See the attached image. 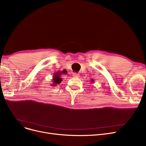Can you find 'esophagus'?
<instances>
[{"mask_svg": "<svg viewBox=\"0 0 146 146\" xmlns=\"http://www.w3.org/2000/svg\"><path fill=\"white\" fill-rule=\"evenodd\" d=\"M73 76H74V77L78 78L79 76V74L78 73H73Z\"/></svg>", "mask_w": 146, "mask_h": 146, "instance_id": "obj_1", "label": "esophagus"}]
</instances>
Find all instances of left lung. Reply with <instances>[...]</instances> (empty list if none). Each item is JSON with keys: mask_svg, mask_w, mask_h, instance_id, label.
Masks as SVG:
<instances>
[{"mask_svg": "<svg viewBox=\"0 0 146 146\" xmlns=\"http://www.w3.org/2000/svg\"><path fill=\"white\" fill-rule=\"evenodd\" d=\"M91 82H94V80L92 79V81H91Z\"/></svg>", "mask_w": 146, "mask_h": 146, "instance_id": "left-lung-1", "label": "left lung"}]
</instances>
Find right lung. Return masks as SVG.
Masks as SVG:
<instances>
[{
    "label": "right lung",
    "mask_w": 146,
    "mask_h": 146,
    "mask_svg": "<svg viewBox=\"0 0 146 146\" xmlns=\"http://www.w3.org/2000/svg\"><path fill=\"white\" fill-rule=\"evenodd\" d=\"M67 72L66 70H63L61 72H58L55 73L54 74V76H53V79H52L53 83L52 84V86H56V85H57V84H60L61 83V82L62 81V79L60 78L61 74H65Z\"/></svg>",
    "instance_id": "right-lung-1"
}]
</instances>
